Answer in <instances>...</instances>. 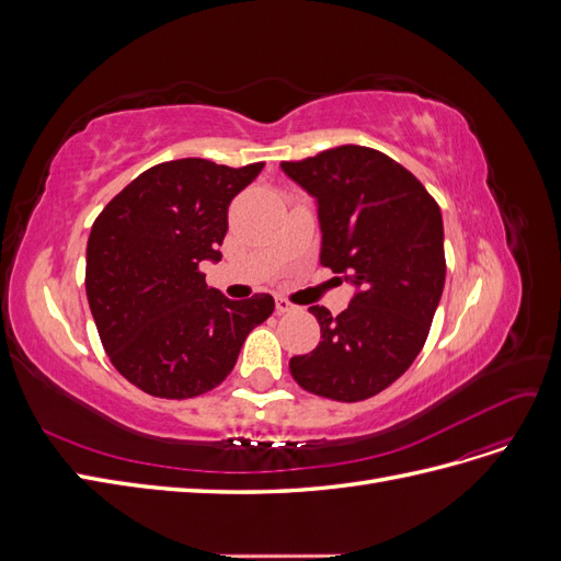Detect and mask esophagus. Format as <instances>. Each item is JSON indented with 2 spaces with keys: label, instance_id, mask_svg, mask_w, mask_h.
Listing matches in <instances>:
<instances>
[{
  "label": "esophagus",
  "instance_id": "esophagus-1",
  "mask_svg": "<svg viewBox=\"0 0 561 561\" xmlns=\"http://www.w3.org/2000/svg\"><path fill=\"white\" fill-rule=\"evenodd\" d=\"M276 311L278 313H293V311H297V307H295L293 301H287L285 297H278L276 299Z\"/></svg>",
  "mask_w": 561,
  "mask_h": 561
}]
</instances>
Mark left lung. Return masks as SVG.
<instances>
[{"instance_id":"1","label":"left lung","mask_w":561,"mask_h":561,"mask_svg":"<svg viewBox=\"0 0 561 561\" xmlns=\"http://www.w3.org/2000/svg\"><path fill=\"white\" fill-rule=\"evenodd\" d=\"M280 168L318 201L320 264L358 287L336 318L311 307L320 342L295 355L313 396L360 402L400 379L426 344L445 287V229L435 198L371 147L342 145Z\"/></svg>"}]
</instances>
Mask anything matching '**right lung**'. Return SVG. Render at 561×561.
I'll use <instances>...</instances> for the list:
<instances>
[{"instance_id": "add662e5", "label": "right lung", "mask_w": 561, "mask_h": 561, "mask_svg": "<svg viewBox=\"0 0 561 561\" xmlns=\"http://www.w3.org/2000/svg\"><path fill=\"white\" fill-rule=\"evenodd\" d=\"M208 159L151 165L95 217L87 297L112 365L145 393L186 400L227 379L274 297L227 299L201 262H219L231 198L262 173Z\"/></svg>"}]
</instances>
